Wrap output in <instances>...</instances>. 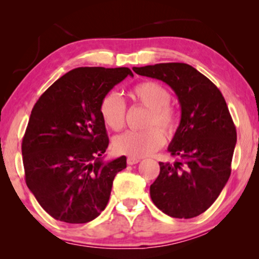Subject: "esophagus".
I'll return each mask as SVG.
<instances>
[{
	"mask_svg": "<svg viewBox=\"0 0 259 259\" xmlns=\"http://www.w3.org/2000/svg\"><path fill=\"white\" fill-rule=\"evenodd\" d=\"M139 161H140V158H136V157H128V158H127V164H128V165L138 164Z\"/></svg>",
	"mask_w": 259,
	"mask_h": 259,
	"instance_id": "obj_1",
	"label": "esophagus"
}]
</instances>
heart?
<instances>
[{
	"label": "heart",
	"mask_w": 259,
	"mask_h": 259,
	"mask_svg": "<svg viewBox=\"0 0 259 259\" xmlns=\"http://www.w3.org/2000/svg\"><path fill=\"white\" fill-rule=\"evenodd\" d=\"M133 100L150 109L146 131H128L116 137L114 147L116 152L130 157H145L158 151L165 143V137L157 127L167 134H173L178 126V113L169 104L171 93L164 84L155 81H143L131 91ZM99 113L108 128L120 131L125 125L126 102L119 93L109 91L102 97L99 105Z\"/></svg>",
	"instance_id": "heart-1"
}]
</instances>
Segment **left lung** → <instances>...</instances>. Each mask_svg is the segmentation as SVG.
Listing matches in <instances>:
<instances>
[{"mask_svg":"<svg viewBox=\"0 0 259 259\" xmlns=\"http://www.w3.org/2000/svg\"><path fill=\"white\" fill-rule=\"evenodd\" d=\"M139 75L164 81L182 106V119L168 146L173 164L159 162L150 187L155 206L169 217L193 218L217 199L231 175L237 132L217 86L187 63L136 67Z\"/></svg>","mask_w":259,"mask_h":259,"instance_id":"8db88e82","label":"left lung"}]
</instances>
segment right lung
<instances>
[{"instance_id": "add662e5", "label": "right lung", "mask_w": 259, "mask_h": 259, "mask_svg": "<svg viewBox=\"0 0 259 259\" xmlns=\"http://www.w3.org/2000/svg\"><path fill=\"white\" fill-rule=\"evenodd\" d=\"M127 75V67H79L38 98L22 139L24 179L56 221L83 224L105 210L126 157L104 162L108 136L99 105Z\"/></svg>"}]
</instances>
